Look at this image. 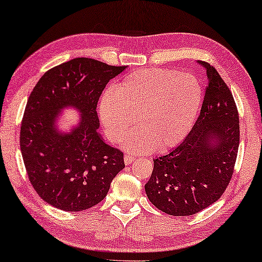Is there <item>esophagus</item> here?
<instances>
[{
  "mask_svg": "<svg viewBox=\"0 0 262 262\" xmlns=\"http://www.w3.org/2000/svg\"><path fill=\"white\" fill-rule=\"evenodd\" d=\"M134 160H135V157L131 154H126L125 157H124V162H125L126 166H128V164H131L132 162H134Z\"/></svg>",
  "mask_w": 262,
  "mask_h": 262,
  "instance_id": "esophagus-1",
  "label": "esophagus"
}]
</instances>
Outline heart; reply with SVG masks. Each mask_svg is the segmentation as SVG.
I'll return each instance as SVG.
<instances>
[{
    "label": "heart",
    "mask_w": 262,
    "mask_h": 262,
    "mask_svg": "<svg viewBox=\"0 0 262 262\" xmlns=\"http://www.w3.org/2000/svg\"><path fill=\"white\" fill-rule=\"evenodd\" d=\"M203 100L194 76L171 69H144L130 73L105 93L100 102V118L108 138L124 141L134 153L175 147L193 126Z\"/></svg>",
    "instance_id": "obj_1"
}]
</instances>
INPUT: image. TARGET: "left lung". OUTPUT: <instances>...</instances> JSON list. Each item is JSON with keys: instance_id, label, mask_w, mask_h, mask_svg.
Returning <instances> with one entry per match:
<instances>
[{"instance_id": "obj_1", "label": "left lung", "mask_w": 262, "mask_h": 262, "mask_svg": "<svg viewBox=\"0 0 262 262\" xmlns=\"http://www.w3.org/2000/svg\"><path fill=\"white\" fill-rule=\"evenodd\" d=\"M208 84L190 134L170 153L154 159L145 191L155 207L173 216L199 213L221 198L239 146V117L231 91L209 63Z\"/></svg>"}]
</instances>
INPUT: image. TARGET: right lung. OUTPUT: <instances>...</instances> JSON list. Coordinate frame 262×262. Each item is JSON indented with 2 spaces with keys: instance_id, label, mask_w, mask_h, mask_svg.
<instances>
[{
  "instance_id": "add662e5",
  "label": "right lung",
  "mask_w": 262,
  "mask_h": 262,
  "mask_svg": "<svg viewBox=\"0 0 262 262\" xmlns=\"http://www.w3.org/2000/svg\"><path fill=\"white\" fill-rule=\"evenodd\" d=\"M125 68L73 58L48 70L32 91L20 126V150L32 186L54 207L79 212L98 205L125 167L123 152L99 134L96 114L105 85ZM68 105L79 110L82 119L70 134H62L56 117Z\"/></svg>"
}]
</instances>
